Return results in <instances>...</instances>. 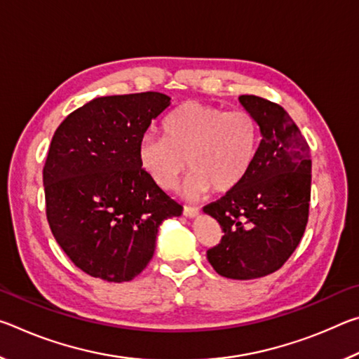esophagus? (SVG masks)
<instances>
[{
	"mask_svg": "<svg viewBox=\"0 0 359 359\" xmlns=\"http://www.w3.org/2000/svg\"><path fill=\"white\" fill-rule=\"evenodd\" d=\"M184 215L188 218H194L199 215V209L198 208H190V205H185L184 208Z\"/></svg>",
	"mask_w": 359,
	"mask_h": 359,
	"instance_id": "34e87169",
	"label": "esophagus"
}]
</instances>
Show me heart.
<instances>
[{
	"label": "heart",
	"instance_id": "b5f03b06",
	"mask_svg": "<svg viewBox=\"0 0 359 359\" xmlns=\"http://www.w3.org/2000/svg\"><path fill=\"white\" fill-rule=\"evenodd\" d=\"M165 137L149 133L137 145V160L149 179L172 190L188 168L187 196L209 190L223 194L247 179L259 147V125L252 114L188 101L168 115Z\"/></svg>",
	"mask_w": 359,
	"mask_h": 359
}]
</instances>
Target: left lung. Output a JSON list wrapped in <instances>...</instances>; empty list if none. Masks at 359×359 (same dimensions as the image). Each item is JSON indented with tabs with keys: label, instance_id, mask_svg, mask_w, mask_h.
Listing matches in <instances>:
<instances>
[{
	"label": "left lung",
	"instance_id": "left-lung-1",
	"mask_svg": "<svg viewBox=\"0 0 359 359\" xmlns=\"http://www.w3.org/2000/svg\"><path fill=\"white\" fill-rule=\"evenodd\" d=\"M239 102L259 125V147L247 179L204 208L224 236L208 252L218 274L252 280L280 269L299 245L311 201V149L283 107L253 95Z\"/></svg>",
	"mask_w": 359,
	"mask_h": 359
}]
</instances>
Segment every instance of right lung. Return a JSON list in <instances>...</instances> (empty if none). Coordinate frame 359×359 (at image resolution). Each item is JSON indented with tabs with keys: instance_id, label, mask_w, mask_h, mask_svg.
<instances>
[{
	"instance_id": "add662e5",
	"label": "right lung",
	"mask_w": 359,
	"mask_h": 359,
	"mask_svg": "<svg viewBox=\"0 0 359 359\" xmlns=\"http://www.w3.org/2000/svg\"><path fill=\"white\" fill-rule=\"evenodd\" d=\"M171 106L158 92L95 98L63 120L46 160L47 220L79 269L130 282L155 253L160 224L182 205L149 179L137 145Z\"/></svg>"
}]
</instances>
